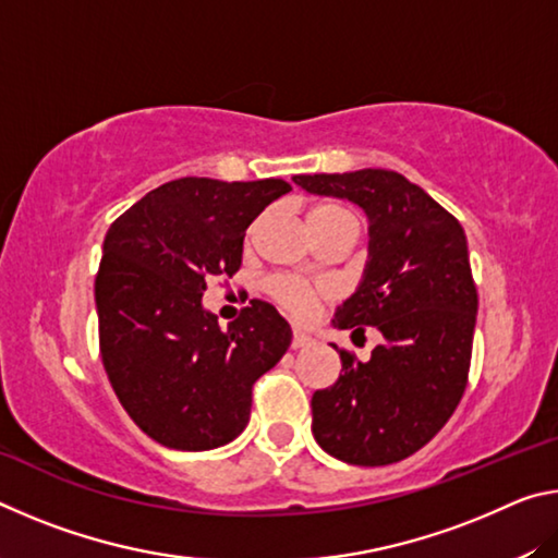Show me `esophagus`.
<instances>
[{"label":"esophagus","mask_w":558,"mask_h":558,"mask_svg":"<svg viewBox=\"0 0 558 558\" xmlns=\"http://www.w3.org/2000/svg\"><path fill=\"white\" fill-rule=\"evenodd\" d=\"M310 344H313V337H310L307 332H302V329H292V342H290L292 349H302Z\"/></svg>","instance_id":"1"}]
</instances>
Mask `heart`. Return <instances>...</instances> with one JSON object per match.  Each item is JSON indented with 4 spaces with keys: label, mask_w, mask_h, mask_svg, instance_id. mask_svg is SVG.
Here are the masks:
<instances>
[{
    "label": "heart",
    "mask_w": 558,
    "mask_h": 558,
    "mask_svg": "<svg viewBox=\"0 0 558 558\" xmlns=\"http://www.w3.org/2000/svg\"><path fill=\"white\" fill-rule=\"evenodd\" d=\"M335 223L359 226V219L352 209H347L342 204L327 202V204L313 206V211H310V226H313V231L325 229V226H335ZM266 288L270 292V298L295 317H307L313 313L315 300L319 295H325V286H319V282H307L302 278H292V276H272L266 282Z\"/></svg>",
    "instance_id": "heart-1"
}]
</instances>
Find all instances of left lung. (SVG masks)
I'll use <instances>...</instances> for the list:
<instances>
[{"label":"left lung","mask_w":558,"mask_h":558,"mask_svg":"<svg viewBox=\"0 0 558 558\" xmlns=\"http://www.w3.org/2000/svg\"><path fill=\"white\" fill-rule=\"evenodd\" d=\"M310 194L362 206L369 260L335 327L384 337L366 362L339 352L342 374L313 396L319 448L349 465H391L446 426L468 386L477 290L456 216L391 169L298 174Z\"/></svg>","instance_id":"8db88e82"}]
</instances>
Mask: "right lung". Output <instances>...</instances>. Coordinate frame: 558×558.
I'll return each instance as SVG.
<instances>
[{"label":"right lung","mask_w":558,"mask_h":558,"mask_svg":"<svg viewBox=\"0 0 558 558\" xmlns=\"http://www.w3.org/2000/svg\"><path fill=\"white\" fill-rule=\"evenodd\" d=\"M282 179L184 177L112 221L96 278L102 366L140 430L172 450L226 446L251 418V393L288 352L292 329L251 300L229 329L204 310L206 280L241 268L243 235Z\"/></svg>","instance_id":"1"}]
</instances>
